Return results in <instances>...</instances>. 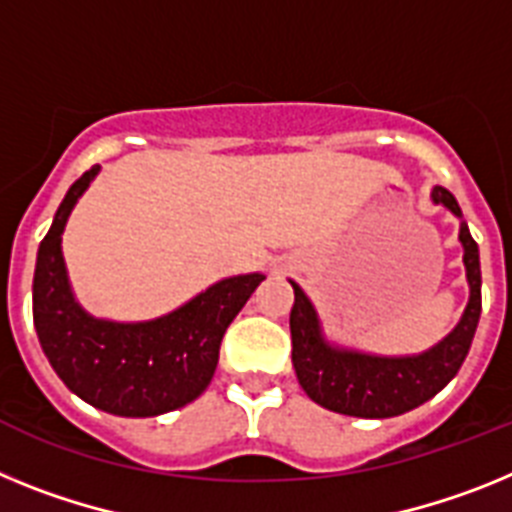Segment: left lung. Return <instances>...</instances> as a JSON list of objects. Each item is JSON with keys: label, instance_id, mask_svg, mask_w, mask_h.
<instances>
[{"label": "left lung", "instance_id": "left-lung-1", "mask_svg": "<svg viewBox=\"0 0 512 512\" xmlns=\"http://www.w3.org/2000/svg\"><path fill=\"white\" fill-rule=\"evenodd\" d=\"M433 203L446 206L461 219V208L451 193L435 185ZM459 242L464 247V268L469 281V304L459 324L438 345L420 355H368L358 350L335 348L324 340L322 324L309 296L296 283L291 309V358L296 379L311 402L327 410L353 417H397L433 399L459 373L477 332L482 314V270L479 247L471 239L469 226L461 221Z\"/></svg>", "mask_w": 512, "mask_h": 512}]
</instances>
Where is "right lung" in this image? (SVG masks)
I'll return each mask as SVG.
<instances>
[{"label": "right lung", "mask_w": 512, "mask_h": 512, "mask_svg": "<svg viewBox=\"0 0 512 512\" xmlns=\"http://www.w3.org/2000/svg\"><path fill=\"white\" fill-rule=\"evenodd\" d=\"M100 167L64 195L38 247L33 322L53 371L79 399L121 417H157L185 407L211 384L226 327L247 304L262 273L213 283L180 309L151 322H108L82 309L66 278L61 234L71 208Z\"/></svg>", "instance_id": "right-lung-1"}]
</instances>
